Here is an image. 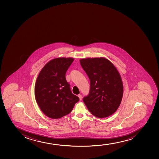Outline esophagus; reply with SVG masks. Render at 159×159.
<instances>
[{
	"label": "esophagus",
	"instance_id": "34e87169",
	"mask_svg": "<svg viewBox=\"0 0 159 159\" xmlns=\"http://www.w3.org/2000/svg\"><path fill=\"white\" fill-rule=\"evenodd\" d=\"M78 97H79V98H80V100H82V95H81V94H79Z\"/></svg>",
	"mask_w": 159,
	"mask_h": 159
}]
</instances>
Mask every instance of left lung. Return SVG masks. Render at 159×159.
<instances>
[{
    "label": "left lung",
    "mask_w": 159,
    "mask_h": 159,
    "mask_svg": "<svg viewBox=\"0 0 159 159\" xmlns=\"http://www.w3.org/2000/svg\"><path fill=\"white\" fill-rule=\"evenodd\" d=\"M80 65L90 80L89 94L83 101L89 111L100 118L118 109L123 95V84L116 68L104 58L82 59Z\"/></svg>",
    "instance_id": "left-lung-1"
}]
</instances>
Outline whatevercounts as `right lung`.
Here are the masks:
<instances>
[{"label": "right lung", "mask_w": 159, "mask_h": 159, "mask_svg": "<svg viewBox=\"0 0 159 159\" xmlns=\"http://www.w3.org/2000/svg\"><path fill=\"white\" fill-rule=\"evenodd\" d=\"M71 58H57L46 64L35 85V97L44 114L58 119L72 111L80 99L73 94L66 80V73L74 61Z\"/></svg>", "instance_id": "1"}]
</instances>
